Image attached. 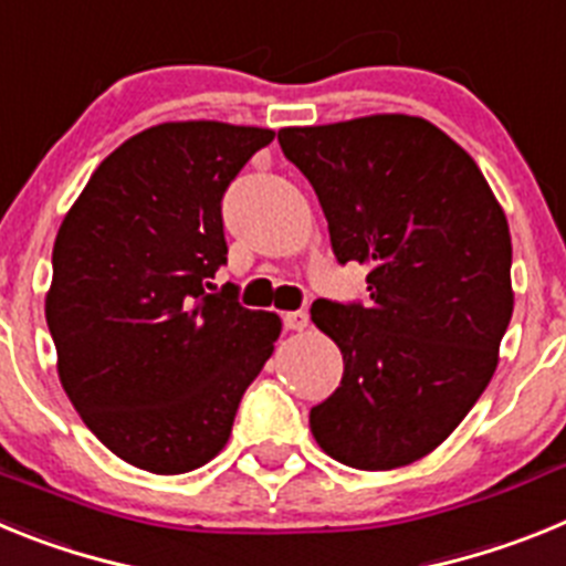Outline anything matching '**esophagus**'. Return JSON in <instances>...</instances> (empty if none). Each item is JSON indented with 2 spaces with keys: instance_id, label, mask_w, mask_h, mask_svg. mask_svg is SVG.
<instances>
[{
  "instance_id": "1",
  "label": "esophagus",
  "mask_w": 566,
  "mask_h": 566,
  "mask_svg": "<svg viewBox=\"0 0 566 566\" xmlns=\"http://www.w3.org/2000/svg\"><path fill=\"white\" fill-rule=\"evenodd\" d=\"M283 326H286L289 332H303V328H308V314L306 312L283 314Z\"/></svg>"
}]
</instances>
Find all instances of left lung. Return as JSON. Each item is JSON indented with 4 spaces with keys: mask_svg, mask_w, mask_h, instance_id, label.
<instances>
[{
    "mask_svg": "<svg viewBox=\"0 0 566 566\" xmlns=\"http://www.w3.org/2000/svg\"><path fill=\"white\" fill-rule=\"evenodd\" d=\"M339 263L368 266L371 300H317L343 352L339 388L314 405L317 444L359 470L428 457L457 431L499 365L513 314L510 229L476 161L417 115L283 127Z\"/></svg>",
    "mask_w": 566,
    "mask_h": 566,
    "instance_id": "8db88e82",
    "label": "left lung"
}]
</instances>
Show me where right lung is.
I'll return each mask as SVG.
<instances>
[{
  "label": "right lung",
  "instance_id": "obj_1",
  "mask_svg": "<svg viewBox=\"0 0 566 566\" xmlns=\"http://www.w3.org/2000/svg\"><path fill=\"white\" fill-rule=\"evenodd\" d=\"M272 129L167 122L133 135L64 214L44 297L59 379L78 417L135 468L175 476L223 451L272 357L277 314L212 289L221 201Z\"/></svg>",
  "mask_w": 566,
  "mask_h": 566
}]
</instances>
